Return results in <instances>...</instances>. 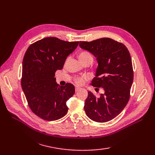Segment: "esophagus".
Instances as JSON below:
<instances>
[{"label":"esophagus","instance_id":"34e87169","mask_svg":"<svg viewBox=\"0 0 155 155\" xmlns=\"http://www.w3.org/2000/svg\"><path fill=\"white\" fill-rule=\"evenodd\" d=\"M81 88H79V87H76V88H75V91H76V92H79V91L81 90Z\"/></svg>","mask_w":155,"mask_h":155}]
</instances>
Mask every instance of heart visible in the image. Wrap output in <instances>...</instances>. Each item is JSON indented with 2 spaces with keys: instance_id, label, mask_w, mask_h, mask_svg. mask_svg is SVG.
<instances>
[{
  "instance_id": "1",
  "label": "heart",
  "mask_w": 155,
  "mask_h": 155,
  "mask_svg": "<svg viewBox=\"0 0 155 155\" xmlns=\"http://www.w3.org/2000/svg\"><path fill=\"white\" fill-rule=\"evenodd\" d=\"M78 58L82 63H85L87 61H90V60L92 61L93 60L92 55L87 51H81V52L79 53L78 55ZM84 80H85L84 78H81V77H77L74 79L75 83H76L78 85H83V83H84Z\"/></svg>"
}]
</instances>
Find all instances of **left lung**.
Wrapping results in <instances>:
<instances>
[{
  "instance_id": "1",
  "label": "left lung",
  "mask_w": 155,
  "mask_h": 155,
  "mask_svg": "<svg viewBox=\"0 0 155 155\" xmlns=\"http://www.w3.org/2000/svg\"><path fill=\"white\" fill-rule=\"evenodd\" d=\"M79 46L96 58L98 67L91 85L104 91L99 97L88 91L84 109L92 120L107 122L116 118L129 100L133 81L130 53L123 43L107 37L80 41Z\"/></svg>"
}]
</instances>
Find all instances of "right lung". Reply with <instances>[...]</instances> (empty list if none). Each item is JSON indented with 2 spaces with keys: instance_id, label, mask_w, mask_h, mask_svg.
<instances>
[{
  "instance_id": "1",
  "label": "right lung",
  "mask_w": 155,
  "mask_h": 155,
  "mask_svg": "<svg viewBox=\"0 0 155 155\" xmlns=\"http://www.w3.org/2000/svg\"><path fill=\"white\" fill-rule=\"evenodd\" d=\"M79 41L46 37L30 45L22 61L21 86L31 111L46 121L57 120L68 112L67 101L75 93L71 83L59 86L55 73L63 67Z\"/></svg>"
}]
</instances>
